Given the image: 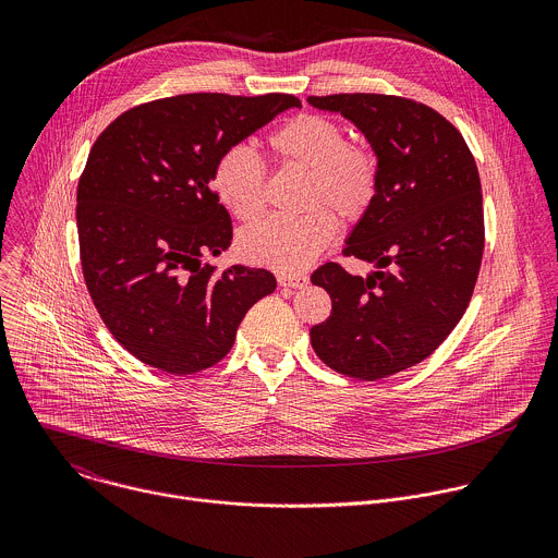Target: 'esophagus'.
<instances>
[{"instance_id":"34e87169","label":"esophagus","mask_w":558,"mask_h":558,"mask_svg":"<svg viewBox=\"0 0 558 558\" xmlns=\"http://www.w3.org/2000/svg\"><path fill=\"white\" fill-rule=\"evenodd\" d=\"M278 284L289 287V289H302V287L308 284V278L306 276H287V274H282V276H278Z\"/></svg>"}]
</instances>
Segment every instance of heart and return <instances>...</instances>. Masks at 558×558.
<instances>
[{
  "mask_svg": "<svg viewBox=\"0 0 558 558\" xmlns=\"http://www.w3.org/2000/svg\"><path fill=\"white\" fill-rule=\"evenodd\" d=\"M278 163L306 172V205L302 218L269 216L243 233L241 247L258 265L282 274L306 269L336 238L338 222L360 218L377 192L373 154L347 141L344 130L320 114H298L269 136ZM211 190L238 220L250 222L265 207V166L247 145L227 147L214 166Z\"/></svg>",
  "mask_w": 558,
  "mask_h": 558,
  "instance_id": "heart-1",
  "label": "heart"
}]
</instances>
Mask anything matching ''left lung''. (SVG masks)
<instances>
[{
  "label": "left lung",
  "instance_id": "obj_1",
  "mask_svg": "<svg viewBox=\"0 0 558 558\" xmlns=\"http://www.w3.org/2000/svg\"><path fill=\"white\" fill-rule=\"evenodd\" d=\"M306 101L351 121L377 158L375 198L344 247L375 271L327 263L311 276L333 304L311 329L315 355L375 381L426 360L468 308L484 254L482 181L459 130L424 104L362 93Z\"/></svg>",
  "mask_w": 558,
  "mask_h": 558
}]
</instances>
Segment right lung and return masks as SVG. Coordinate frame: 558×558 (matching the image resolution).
<instances>
[{
	"mask_svg": "<svg viewBox=\"0 0 558 558\" xmlns=\"http://www.w3.org/2000/svg\"><path fill=\"white\" fill-rule=\"evenodd\" d=\"M289 108L291 95H179L123 112L76 187L82 269L101 320L136 360L172 375L220 362L245 313L276 289L267 269L203 263L231 245L211 192L218 156Z\"/></svg>",
	"mask_w": 558,
	"mask_h": 558,
	"instance_id": "right-lung-1",
	"label": "right lung"
}]
</instances>
